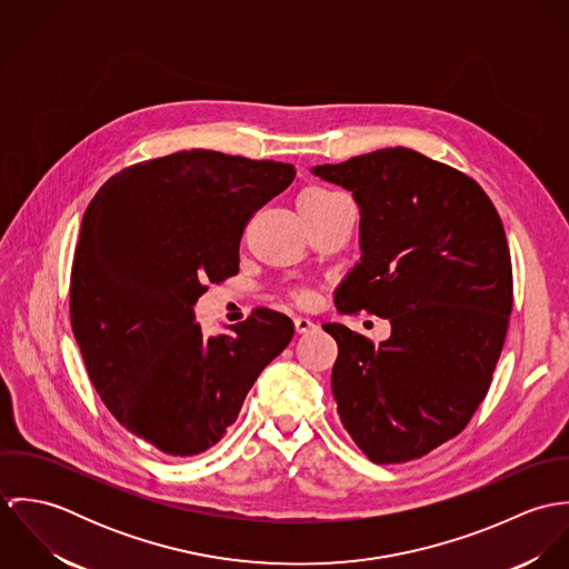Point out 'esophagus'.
Returning a JSON list of instances; mask_svg holds the SVG:
<instances>
[{"label": "esophagus", "instance_id": "34e87169", "mask_svg": "<svg viewBox=\"0 0 569 569\" xmlns=\"http://www.w3.org/2000/svg\"><path fill=\"white\" fill-rule=\"evenodd\" d=\"M293 326H296L298 332H309V330L316 328V322L309 320V318H305V316H298V318L293 320Z\"/></svg>", "mask_w": 569, "mask_h": 569}]
</instances>
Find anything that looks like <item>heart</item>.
<instances>
[{
  "label": "heart",
  "instance_id": "heart-1",
  "mask_svg": "<svg viewBox=\"0 0 569 569\" xmlns=\"http://www.w3.org/2000/svg\"><path fill=\"white\" fill-rule=\"evenodd\" d=\"M332 197H337V192L326 190V188H307L300 197H298V208H318L326 201H330ZM293 300L305 302L307 296L302 291H293Z\"/></svg>",
  "mask_w": 569,
  "mask_h": 569
}]
</instances>
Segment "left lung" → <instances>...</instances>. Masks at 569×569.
Masks as SVG:
<instances>
[{"mask_svg": "<svg viewBox=\"0 0 569 569\" xmlns=\"http://www.w3.org/2000/svg\"><path fill=\"white\" fill-rule=\"evenodd\" d=\"M352 190L361 260L335 293L339 313L388 318L379 346L341 325L330 386L355 445L377 465L422 458L485 401L512 311L501 219L467 172L411 149L313 168Z\"/></svg>", "mask_w": 569, "mask_h": 569, "instance_id": "1", "label": "left lung"}]
</instances>
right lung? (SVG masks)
<instances>
[{"label":"right lung","instance_id":"add662e5","mask_svg":"<svg viewBox=\"0 0 569 569\" xmlns=\"http://www.w3.org/2000/svg\"><path fill=\"white\" fill-rule=\"evenodd\" d=\"M293 177V163L179 151L122 168L84 210L70 276L82 361L116 420L166 456L217 445L293 337L267 307L230 335L192 320L206 284L239 273L251 217Z\"/></svg>","mask_w":569,"mask_h":569}]
</instances>
